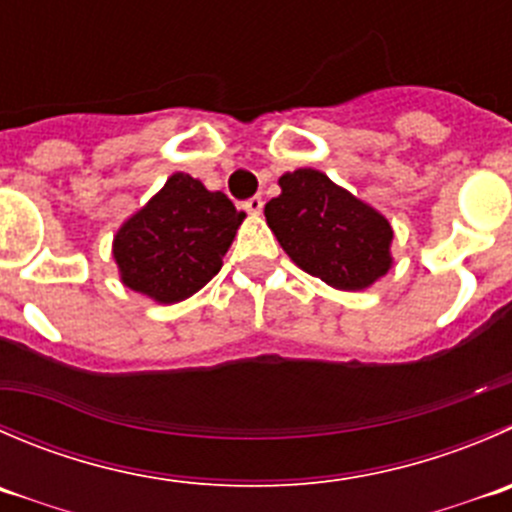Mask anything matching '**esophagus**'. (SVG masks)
I'll return each mask as SVG.
<instances>
[{"label":"esophagus","mask_w":512,"mask_h":512,"mask_svg":"<svg viewBox=\"0 0 512 512\" xmlns=\"http://www.w3.org/2000/svg\"><path fill=\"white\" fill-rule=\"evenodd\" d=\"M262 205H265V202H262V197H250V200H247L245 202V205H242V207H245V210L247 212H250V215H260V212H262Z\"/></svg>","instance_id":"obj_1"}]
</instances>
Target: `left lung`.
<instances>
[{
    "mask_svg": "<svg viewBox=\"0 0 512 512\" xmlns=\"http://www.w3.org/2000/svg\"><path fill=\"white\" fill-rule=\"evenodd\" d=\"M265 217L290 260L337 290H365L393 267V227L320 170L280 177Z\"/></svg>",
    "mask_w": 512,
    "mask_h": 512,
    "instance_id": "left-lung-1",
    "label": "left lung"
}]
</instances>
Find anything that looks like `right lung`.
<instances>
[{
	"label": "right lung",
	"mask_w": 512,
	"mask_h": 512,
	"mask_svg": "<svg viewBox=\"0 0 512 512\" xmlns=\"http://www.w3.org/2000/svg\"><path fill=\"white\" fill-rule=\"evenodd\" d=\"M242 220L227 195L175 172L114 235L119 277L162 305L187 300L220 272Z\"/></svg>",
	"instance_id": "add662e5"
}]
</instances>
